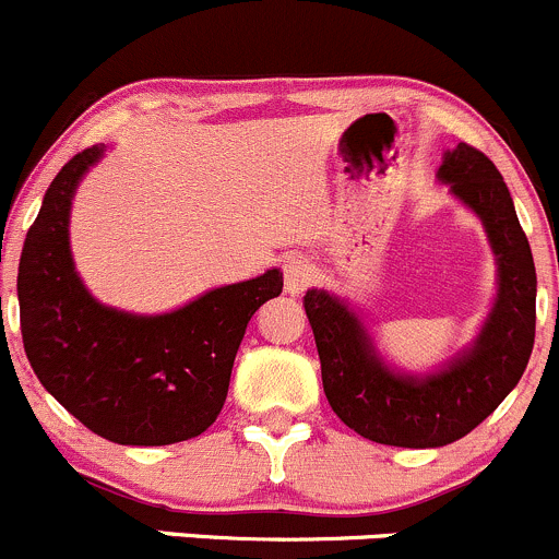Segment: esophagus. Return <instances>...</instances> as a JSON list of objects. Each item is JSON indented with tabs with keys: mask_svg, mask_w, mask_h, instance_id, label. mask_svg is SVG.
Here are the masks:
<instances>
[{
	"mask_svg": "<svg viewBox=\"0 0 559 559\" xmlns=\"http://www.w3.org/2000/svg\"><path fill=\"white\" fill-rule=\"evenodd\" d=\"M282 274H285V290L290 296H298V293H304L312 285L314 277H318V269L307 258H287L285 266H282Z\"/></svg>",
	"mask_w": 559,
	"mask_h": 559,
	"instance_id": "obj_1",
	"label": "esophagus"
}]
</instances>
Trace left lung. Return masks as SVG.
<instances>
[{"label": "left lung", "mask_w": 559, "mask_h": 559, "mask_svg": "<svg viewBox=\"0 0 559 559\" xmlns=\"http://www.w3.org/2000/svg\"><path fill=\"white\" fill-rule=\"evenodd\" d=\"M439 177L481 217L498 255V301L471 353L425 379L404 377L377 358L338 298L325 290L304 296L336 417L368 441L408 450L447 447L485 423L520 382L536 342V266L503 177L468 142L447 153Z\"/></svg>", "instance_id": "8db88e82"}]
</instances>
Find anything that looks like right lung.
<instances>
[{"label":"right lung","mask_w":559,"mask_h":559,"mask_svg":"<svg viewBox=\"0 0 559 559\" xmlns=\"http://www.w3.org/2000/svg\"><path fill=\"white\" fill-rule=\"evenodd\" d=\"M105 147L69 158L43 199L19 266L21 336L43 388L102 439L164 447L204 433L221 414L252 314L282 293L277 269L217 287L158 318L107 309L69 255V204Z\"/></svg>","instance_id":"add662e5"}]
</instances>
